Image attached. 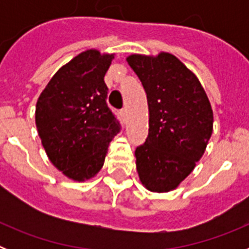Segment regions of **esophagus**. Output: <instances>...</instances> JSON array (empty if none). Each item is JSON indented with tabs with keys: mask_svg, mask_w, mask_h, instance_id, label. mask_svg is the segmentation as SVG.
Wrapping results in <instances>:
<instances>
[{
	"mask_svg": "<svg viewBox=\"0 0 249 249\" xmlns=\"http://www.w3.org/2000/svg\"><path fill=\"white\" fill-rule=\"evenodd\" d=\"M121 114H122V117H126V116H127V108H123L122 111H121Z\"/></svg>",
	"mask_w": 249,
	"mask_h": 249,
	"instance_id": "34e87169",
	"label": "esophagus"
}]
</instances>
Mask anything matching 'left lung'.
Returning <instances> with one entry per match:
<instances>
[{"mask_svg": "<svg viewBox=\"0 0 249 249\" xmlns=\"http://www.w3.org/2000/svg\"><path fill=\"white\" fill-rule=\"evenodd\" d=\"M126 59L148 103V137L135 152L140 181L151 192H169L203 156L213 131L212 107L197 76L173 54Z\"/></svg>", "mask_w": 249, "mask_h": 249, "instance_id": "8db88e82", "label": "left lung"}]
</instances>
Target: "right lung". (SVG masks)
<instances>
[{
	"label": "right lung",
	"mask_w": 249,
	"mask_h": 249,
	"mask_svg": "<svg viewBox=\"0 0 249 249\" xmlns=\"http://www.w3.org/2000/svg\"><path fill=\"white\" fill-rule=\"evenodd\" d=\"M114 53L81 52L59 68L36 103V127L48 158L70 179L100 172L120 122L108 108L105 74Z\"/></svg>",
	"instance_id": "1"
}]
</instances>
